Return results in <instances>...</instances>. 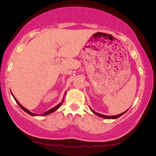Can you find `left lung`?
Here are the masks:
<instances>
[{
	"mask_svg": "<svg viewBox=\"0 0 156 156\" xmlns=\"http://www.w3.org/2000/svg\"><path fill=\"white\" fill-rule=\"evenodd\" d=\"M91 111L94 113V114L97 115L99 116L102 117V118H105V119H117V118H119V117L121 116L122 115H123L124 114V113H126V112L127 111H125V112H124L121 113V114L116 115V116H105V115H101V114H99V113L96 112L95 111H94L92 110V109H91Z\"/></svg>",
	"mask_w": 156,
	"mask_h": 156,
	"instance_id": "obj_1",
	"label": "left lung"
}]
</instances>
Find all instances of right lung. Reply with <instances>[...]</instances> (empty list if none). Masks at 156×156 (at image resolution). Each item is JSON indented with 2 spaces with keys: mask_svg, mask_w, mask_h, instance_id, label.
Returning a JSON list of instances; mask_svg holds the SVG:
<instances>
[{
  "mask_svg": "<svg viewBox=\"0 0 156 156\" xmlns=\"http://www.w3.org/2000/svg\"><path fill=\"white\" fill-rule=\"evenodd\" d=\"M12 95H13V94H12ZM13 98H14V99H15V100H16V101L17 102V104L19 105V106H20L21 108H22V109L23 110V111H25L26 112H27L28 113V114H29V115H32V116H36V115H35V114H34V113H32V112H30L29 110H27V108H25V107H23L21 104H20V103H19L18 102V101L16 100V99L15 98V97H14L13 96ZM63 101H64V100H62V102H61L60 103H59V104L58 105H56V106H55V107H53V108H51V109L50 110H49L48 111H47V112H45V113H44V114H42V115H41V116H44V115H49V114H50V113H51V112H54V111H55L56 110H57L58 109V108L61 106V105H62V103H63Z\"/></svg>",
  "mask_w": 156,
  "mask_h": 156,
  "instance_id": "add662e5",
  "label": "right lung"
}]
</instances>
